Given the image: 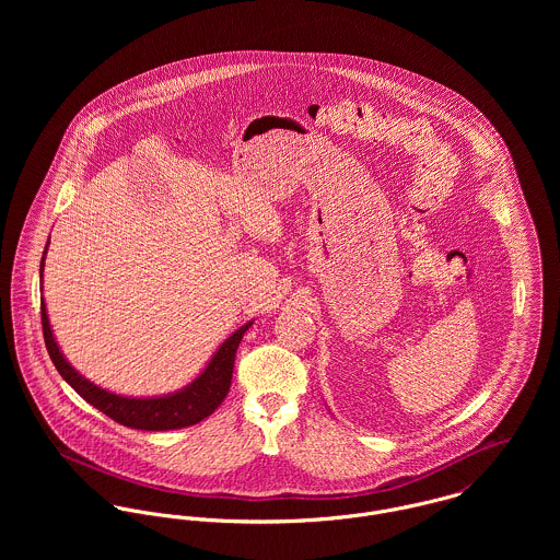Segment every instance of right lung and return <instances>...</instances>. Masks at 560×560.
I'll return each instance as SVG.
<instances>
[{"label": "right lung", "mask_w": 560, "mask_h": 560, "mask_svg": "<svg viewBox=\"0 0 560 560\" xmlns=\"http://www.w3.org/2000/svg\"><path fill=\"white\" fill-rule=\"evenodd\" d=\"M45 254H47V247H45ZM43 262H45V256H43ZM43 262H40V278H43ZM40 320H43L45 345L54 366L81 399L88 400L92 407H96L118 424H125L131 429H144V431L183 429L211 416L229 395L235 353L245 329L252 325V323H245L231 338H226L222 347L215 351V355L211 358V362L207 364V369L200 373V377H196L187 388L167 397H158V399H131V397H120L94 386L92 382L81 377L80 373L65 360L51 334L45 302H40Z\"/></svg>", "instance_id": "add662e5"}]
</instances>
